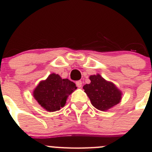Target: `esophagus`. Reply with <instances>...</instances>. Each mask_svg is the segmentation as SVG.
Here are the masks:
<instances>
[{"instance_id":"obj_1","label":"esophagus","mask_w":152,"mask_h":152,"mask_svg":"<svg viewBox=\"0 0 152 152\" xmlns=\"http://www.w3.org/2000/svg\"><path fill=\"white\" fill-rule=\"evenodd\" d=\"M76 85H77V87H79V88H80V87H82L81 80H77V81L76 82Z\"/></svg>"}]
</instances>
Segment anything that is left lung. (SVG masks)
<instances>
[{
  "label": "left lung",
  "instance_id": "1",
  "mask_svg": "<svg viewBox=\"0 0 152 152\" xmlns=\"http://www.w3.org/2000/svg\"><path fill=\"white\" fill-rule=\"evenodd\" d=\"M90 83L83 87L92 105L100 111H107L121 102V91L111 82L107 81L101 75H91Z\"/></svg>",
  "mask_w": 152,
  "mask_h": 152
}]
</instances>
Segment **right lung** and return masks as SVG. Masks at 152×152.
<instances>
[{"mask_svg": "<svg viewBox=\"0 0 152 152\" xmlns=\"http://www.w3.org/2000/svg\"><path fill=\"white\" fill-rule=\"evenodd\" d=\"M77 89L74 82L62 79L53 73L45 80L39 83L33 92V96L41 106L48 111H56L65 105L72 92Z\"/></svg>", "mask_w": 152, "mask_h": 152, "instance_id": "1", "label": "right lung"}]
</instances>
